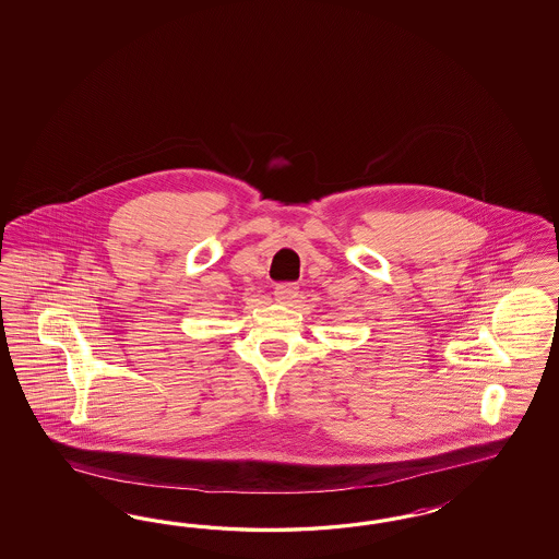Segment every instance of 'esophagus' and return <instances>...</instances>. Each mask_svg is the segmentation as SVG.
I'll return each instance as SVG.
<instances>
[{
  "instance_id": "34e87169",
  "label": "esophagus",
  "mask_w": 559,
  "mask_h": 559,
  "mask_svg": "<svg viewBox=\"0 0 559 559\" xmlns=\"http://www.w3.org/2000/svg\"><path fill=\"white\" fill-rule=\"evenodd\" d=\"M297 295H299V287L295 283H281V285H276V288H274V297L278 301H283V304L293 301Z\"/></svg>"
}]
</instances>
